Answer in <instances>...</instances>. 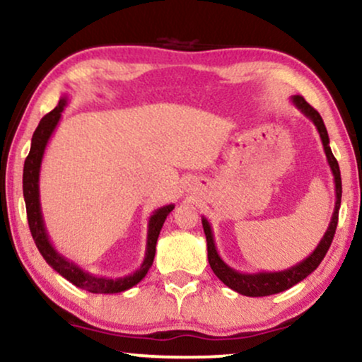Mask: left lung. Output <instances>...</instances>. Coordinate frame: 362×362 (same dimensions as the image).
<instances>
[{"mask_svg":"<svg viewBox=\"0 0 362 362\" xmlns=\"http://www.w3.org/2000/svg\"><path fill=\"white\" fill-rule=\"evenodd\" d=\"M292 104L300 110L305 117H309L314 126L317 127V132L320 136V141H322L325 158H327L329 166H331L332 176H334V185H336V206H334V213L331 218V223H329L327 230L317 247H315L314 252L310 253L309 257L304 258L302 262H298L297 265L290 267L287 270L280 272H257V274H242V272L231 269L230 265H226L225 262L221 260V257L218 255V250L215 245V236H213L211 225L206 218L202 216L203 230L204 235H206V245H208V262L211 270L215 272V275L221 280L226 287H230L235 292L242 293V296L247 297H267L274 296V293L284 292L293 285L302 282L305 276H309L312 272H314L320 265V262L324 260L325 253H327L329 247H331L334 233H336L337 228V220H339V208H341V196H342V182H341V171H339L337 159L334 158L331 146H329V134L327 129L324 126V120L320 117V114L314 107L309 105L305 102L304 97L293 95Z\"/></svg>","mask_w":362,"mask_h":362,"instance_id":"1","label":"left lung"}]
</instances>
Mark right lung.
Instances as JSON below:
<instances>
[{
	"mask_svg": "<svg viewBox=\"0 0 362 362\" xmlns=\"http://www.w3.org/2000/svg\"><path fill=\"white\" fill-rule=\"evenodd\" d=\"M69 97L64 95L58 100V105L52 112H48L45 117L40 120L38 127L35 129L33 137H31V147L30 154L25 160L23 168V196L26 204V215H28V225L31 236H33L35 245L42 253V257L47 260L48 265L53 270L58 272L64 279L72 282L75 287L87 290L92 293H119L124 290L132 288L137 285L142 279L147 275L151 265L154 262L156 255V243H158V236L163 228L164 221L169 213L174 209V204H166L154 209L153 215L147 223V243H146V257L142 260L141 267L132 274L126 276H119V279H107V276L93 275L90 272L83 270L77 263L69 260V258L57 252L53 247L50 238H48L47 226H45L43 215H42V204H40V168H42V160L45 149H47L48 141H50L52 134L55 132L62 119V112H64Z\"/></svg>",
	"mask_w": 362,
	"mask_h": 362,
	"instance_id": "add662e5",
	"label": "right lung"
}]
</instances>
